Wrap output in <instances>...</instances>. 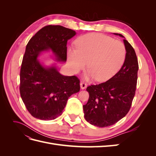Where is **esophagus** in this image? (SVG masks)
<instances>
[{
  "mask_svg": "<svg viewBox=\"0 0 156 156\" xmlns=\"http://www.w3.org/2000/svg\"><path fill=\"white\" fill-rule=\"evenodd\" d=\"M80 87H81V89L84 90V89H85L87 88V84L85 83H84V82H81V83H80Z\"/></svg>",
  "mask_w": 156,
  "mask_h": 156,
  "instance_id": "34e87169",
  "label": "esophagus"
}]
</instances>
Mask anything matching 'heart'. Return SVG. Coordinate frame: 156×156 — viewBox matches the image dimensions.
Masks as SVG:
<instances>
[{"instance_id":"1","label":"heart","mask_w":156,"mask_h":156,"mask_svg":"<svg viewBox=\"0 0 156 156\" xmlns=\"http://www.w3.org/2000/svg\"><path fill=\"white\" fill-rule=\"evenodd\" d=\"M76 48L68 49V62L75 74L79 73L87 64L86 80L95 77L98 81H107L119 72L126 58V48L122 42L98 33L80 37L76 41Z\"/></svg>"}]
</instances>
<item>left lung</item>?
I'll list each match as a JSON object with an SVG mask.
<instances>
[{
  "label": "left lung",
  "mask_w": 156,
  "mask_h": 156,
  "mask_svg": "<svg viewBox=\"0 0 156 156\" xmlns=\"http://www.w3.org/2000/svg\"><path fill=\"white\" fill-rule=\"evenodd\" d=\"M123 37L126 55L122 68L107 81L87 87L89 99L83 105L86 120L95 126L104 127L115 124L129 111L135 96L138 60L133 47Z\"/></svg>",
  "instance_id": "1"
}]
</instances>
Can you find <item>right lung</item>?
Listing matches in <instances>:
<instances>
[{"label":"right lung","mask_w":156,"mask_h":156,"mask_svg":"<svg viewBox=\"0 0 156 156\" xmlns=\"http://www.w3.org/2000/svg\"><path fill=\"white\" fill-rule=\"evenodd\" d=\"M76 32L60 25L42 28L27 44L20 72V94L32 116L42 120H54L62 115L69 96L80 90L77 77L60 73L56 64L46 66L38 60L51 51L56 62H66L67 41Z\"/></svg>","instance_id":"1"}]
</instances>
